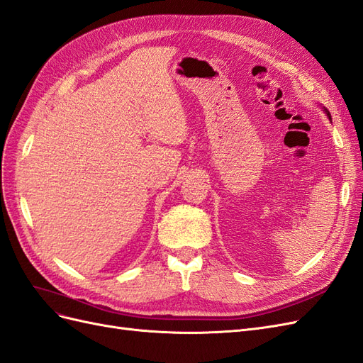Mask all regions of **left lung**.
Wrapping results in <instances>:
<instances>
[{
    "instance_id": "left-lung-1",
    "label": "left lung",
    "mask_w": 363,
    "mask_h": 363,
    "mask_svg": "<svg viewBox=\"0 0 363 363\" xmlns=\"http://www.w3.org/2000/svg\"><path fill=\"white\" fill-rule=\"evenodd\" d=\"M327 115H328V118H330V113H328V112H327Z\"/></svg>"
}]
</instances>
